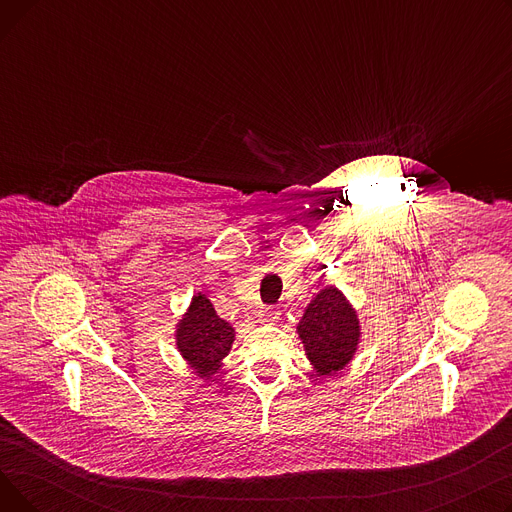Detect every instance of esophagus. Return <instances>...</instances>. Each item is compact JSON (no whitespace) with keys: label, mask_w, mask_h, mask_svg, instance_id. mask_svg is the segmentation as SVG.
<instances>
[{"label":"esophagus","mask_w":512,"mask_h":512,"mask_svg":"<svg viewBox=\"0 0 512 512\" xmlns=\"http://www.w3.org/2000/svg\"><path fill=\"white\" fill-rule=\"evenodd\" d=\"M261 317H263L265 321H278V319H280V311L274 309V307H265V309L261 311Z\"/></svg>","instance_id":"1"}]
</instances>
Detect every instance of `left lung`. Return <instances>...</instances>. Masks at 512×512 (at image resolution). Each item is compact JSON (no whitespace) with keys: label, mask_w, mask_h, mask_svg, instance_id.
I'll list each match as a JSON object with an SVG mask.
<instances>
[{"label":"left lung","mask_w":512,"mask_h":512,"mask_svg":"<svg viewBox=\"0 0 512 512\" xmlns=\"http://www.w3.org/2000/svg\"><path fill=\"white\" fill-rule=\"evenodd\" d=\"M297 330L319 375H334L344 369L361 336L355 309L334 286L321 290L309 303Z\"/></svg>","instance_id":"left-lung-1"}]
</instances>
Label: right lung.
<instances>
[{
	"mask_svg": "<svg viewBox=\"0 0 512 512\" xmlns=\"http://www.w3.org/2000/svg\"><path fill=\"white\" fill-rule=\"evenodd\" d=\"M178 351L191 363L201 378L211 380L220 361L230 353L234 330L215 313L213 305L203 294H197L191 309L178 324Z\"/></svg>",
	"mask_w": 512,
	"mask_h": 512,
	"instance_id": "right-lung-1",
	"label": "right lung"
}]
</instances>
